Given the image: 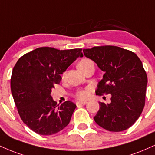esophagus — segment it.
I'll use <instances>...</instances> for the list:
<instances>
[{
  "label": "esophagus",
  "mask_w": 155,
  "mask_h": 155,
  "mask_svg": "<svg viewBox=\"0 0 155 155\" xmlns=\"http://www.w3.org/2000/svg\"><path fill=\"white\" fill-rule=\"evenodd\" d=\"M87 103V101H78V102H76V106H77V107H79V106H80V105H84Z\"/></svg>",
  "instance_id": "1"
}]
</instances>
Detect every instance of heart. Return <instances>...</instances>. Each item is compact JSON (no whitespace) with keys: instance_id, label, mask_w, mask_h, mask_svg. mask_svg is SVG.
<instances>
[{"instance_id":"obj_1","label":"heart","mask_w":155,"mask_h":155,"mask_svg":"<svg viewBox=\"0 0 155 155\" xmlns=\"http://www.w3.org/2000/svg\"><path fill=\"white\" fill-rule=\"evenodd\" d=\"M91 63H93V62L91 60L87 58L82 59L81 61H79V63H78V68H79V69L80 70L81 68L88 66V65L91 64ZM65 76H66V73H64V74H63V78H64ZM89 94H90V90H89V89H83V90H80L79 92H76V97L77 98L80 99V100H85V99L89 97Z\"/></svg>"}]
</instances>
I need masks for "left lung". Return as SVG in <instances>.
<instances>
[{
  "instance_id": "8db88e82",
  "label": "left lung",
  "mask_w": 155,
  "mask_h": 155,
  "mask_svg": "<svg viewBox=\"0 0 155 155\" xmlns=\"http://www.w3.org/2000/svg\"><path fill=\"white\" fill-rule=\"evenodd\" d=\"M83 52L105 72L96 94H111L110 104L99 102L94 121L109 131L130 128L145 105L147 76L141 60L133 52L117 46H97Z\"/></svg>"
}]
</instances>
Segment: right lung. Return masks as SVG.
<instances>
[{"mask_svg":"<svg viewBox=\"0 0 155 155\" xmlns=\"http://www.w3.org/2000/svg\"><path fill=\"white\" fill-rule=\"evenodd\" d=\"M81 50L39 48L21 56L14 66L11 89L15 105L23 122L35 133L52 135L69 124L76 105L68 100L57 105L51 91L60 84L61 74L83 57Z\"/></svg>","mask_w":155,"mask_h":155,"instance_id":"1","label":"right lung"}]
</instances>
